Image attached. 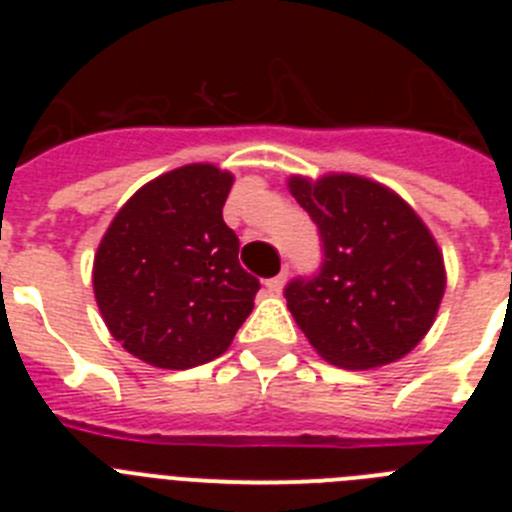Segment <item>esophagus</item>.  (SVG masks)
<instances>
[{
  "instance_id": "obj_1",
  "label": "esophagus",
  "mask_w": 512,
  "mask_h": 512,
  "mask_svg": "<svg viewBox=\"0 0 512 512\" xmlns=\"http://www.w3.org/2000/svg\"><path fill=\"white\" fill-rule=\"evenodd\" d=\"M284 279H287V271H282V274H277V277L266 279V282H264L266 292H269V295H279V292H282V287H284Z\"/></svg>"
}]
</instances>
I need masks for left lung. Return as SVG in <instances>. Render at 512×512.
Returning <instances> with one entry per match:
<instances>
[{"label": "left lung", "instance_id": "1", "mask_svg": "<svg viewBox=\"0 0 512 512\" xmlns=\"http://www.w3.org/2000/svg\"><path fill=\"white\" fill-rule=\"evenodd\" d=\"M318 225L323 264L284 287L312 348L341 369H372L410 354L441 305L446 274L433 235L410 205L361 176L289 179Z\"/></svg>", "mask_w": 512, "mask_h": 512}]
</instances>
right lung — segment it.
I'll use <instances>...</instances> for the list:
<instances>
[{"label":"right lung","instance_id":"1","mask_svg":"<svg viewBox=\"0 0 512 512\" xmlns=\"http://www.w3.org/2000/svg\"><path fill=\"white\" fill-rule=\"evenodd\" d=\"M233 176L192 164L130 197L94 256V297L125 351L161 369H192L228 351L259 279L238 261L223 205Z\"/></svg>","mask_w":512,"mask_h":512}]
</instances>
